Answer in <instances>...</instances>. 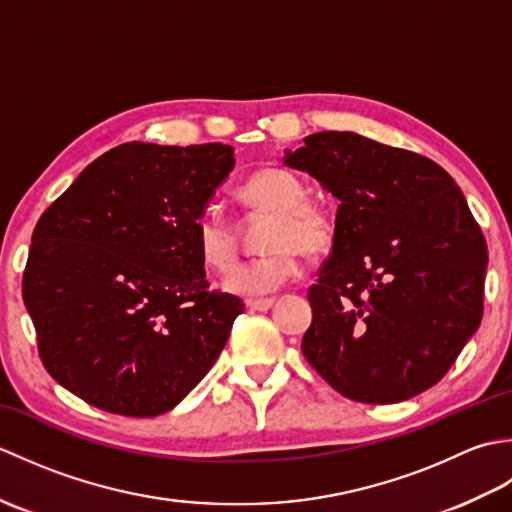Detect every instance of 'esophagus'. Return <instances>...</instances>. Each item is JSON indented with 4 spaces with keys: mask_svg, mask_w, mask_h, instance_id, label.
Wrapping results in <instances>:
<instances>
[{
    "mask_svg": "<svg viewBox=\"0 0 512 512\" xmlns=\"http://www.w3.org/2000/svg\"><path fill=\"white\" fill-rule=\"evenodd\" d=\"M246 306L253 312H266L275 306V299H250L246 301Z\"/></svg>",
    "mask_w": 512,
    "mask_h": 512,
    "instance_id": "1",
    "label": "esophagus"
}]
</instances>
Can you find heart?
<instances>
[{
  "label": "heart",
  "mask_w": 512,
  "mask_h": 512,
  "mask_svg": "<svg viewBox=\"0 0 512 512\" xmlns=\"http://www.w3.org/2000/svg\"><path fill=\"white\" fill-rule=\"evenodd\" d=\"M239 200L262 213H273L266 248L270 253L250 259L231 270L222 281L228 295L257 299L268 297L295 281L303 270V255L317 257L332 246L334 217L317 200L306 198V184L292 171L266 167L255 171L242 187ZM195 248L206 268L226 273L237 259L233 224L217 206L195 217Z\"/></svg>",
  "instance_id": "1"
}]
</instances>
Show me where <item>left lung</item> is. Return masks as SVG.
<instances>
[{
  "label": "left lung",
  "instance_id": "8db88e82",
  "mask_svg": "<svg viewBox=\"0 0 512 512\" xmlns=\"http://www.w3.org/2000/svg\"><path fill=\"white\" fill-rule=\"evenodd\" d=\"M303 143L286 149L284 165L312 176L339 209L301 352L345 398L409 400L449 372L480 328L484 235L433 160L354 132Z\"/></svg>",
  "mask_w": 512,
  "mask_h": 512
}]
</instances>
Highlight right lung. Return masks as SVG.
I'll list each match as a JSON object with an SVG mask.
<instances>
[{
    "mask_svg": "<svg viewBox=\"0 0 512 512\" xmlns=\"http://www.w3.org/2000/svg\"><path fill=\"white\" fill-rule=\"evenodd\" d=\"M231 145L125 143L39 217L24 303L48 374L110 413H167L224 350L244 303L209 292L193 224Z\"/></svg>",
    "mask_w": 512,
    "mask_h": 512,
    "instance_id": "right-lung-1",
    "label": "right lung"
}]
</instances>
